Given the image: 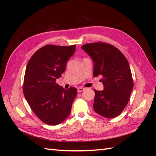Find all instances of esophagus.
I'll list each match as a JSON object with an SVG mask.
<instances>
[{
	"label": "esophagus",
	"instance_id": "obj_1",
	"mask_svg": "<svg viewBox=\"0 0 156 156\" xmlns=\"http://www.w3.org/2000/svg\"><path fill=\"white\" fill-rule=\"evenodd\" d=\"M84 90V88H83V87H79V88L77 89V92H81L83 91Z\"/></svg>",
	"mask_w": 156,
	"mask_h": 156
}]
</instances>
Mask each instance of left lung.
<instances>
[{"label":"left lung","instance_id":"obj_1","mask_svg":"<svg viewBox=\"0 0 156 156\" xmlns=\"http://www.w3.org/2000/svg\"><path fill=\"white\" fill-rule=\"evenodd\" d=\"M94 61V77L101 75L103 91L95 92L94 109L103 117L112 119L124 111L133 88L127 60L116 47L105 42L82 45Z\"/></svg>","mask_w":156,"mask_h":156}]
</instances>
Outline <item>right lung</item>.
<instances>
[{
    "mask_svg": "<svg viewBox=\"0 0 156 156\" xmlns=\"http://www.w3.org/2000/svg\"><path fill=\"white\" fill-rule=\"evenodd\" d=\"M76 45H46L36 51L27 64L23 94L32 111L44 123L58 125L69 116L77 91L56 83L66 68Z\"/></svg>",
    "mask_w": 156,
    "mask_h": 156,
    "instance_id": "right-lung-1",
    "label": "right lung"
}]
</instances>
